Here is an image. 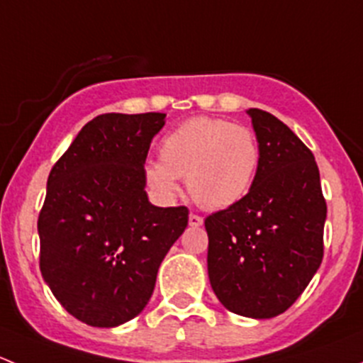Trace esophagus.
Returning <instances> with one entry per match:
<instances>
[{
	"label": "esophagus",
	"instance_id": "obj_1",
	"mask_svg": "<svg viewBox=\"0 0 363 363\" xmlns=\"http://www.w3.org/2000/svg\"><path fill=\"white\" fill-rule=\"evenodd\" d=\"M203 218L199 214H189V226H202Z\"/></svg>",
	"mask_w": 363,
	"mask_h": 363
}]
</instances>
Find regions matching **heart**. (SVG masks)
<instances>
[{
  "mask_svg": "<svg viewBox=\"0 0 363 363\" xmlns=\"http://www.w3.org/2000/svg\"><path fill=\"white\" fill-rule=\"evenodd\" d=\"M259 163L255 133L242 124L216 117H193L168 131L160 161L145 167L149 188L168 200L177 195L179 177L205 208L232 207L250 191Z\"/></svg>",
  "mask_w": 363,
  "mask_h": 363,
  "instance_id": "obj_1",
  "label": "heart"
}]
</instances>
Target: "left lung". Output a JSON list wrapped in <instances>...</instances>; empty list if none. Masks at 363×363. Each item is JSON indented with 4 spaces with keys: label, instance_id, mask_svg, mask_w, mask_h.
<instances>
[{
    "label": "left lung",
    "instance_id": "obj_1",
    "mask_svg": "<svg viewBox=\"0 0 363 363\" xmlns=\"http://www.w3.org/2000/svg\"><path fill=\"white\" fill-rule=\"evenodd\" d=\"M247 113L258 170L242 200L205 218L207 269L226 309L265 320L291 307L320 269L327 202L311 149L272 113Z\"/></svg>",
    "mask_w": 363,
    "mask_h": 363
}]
</instances>
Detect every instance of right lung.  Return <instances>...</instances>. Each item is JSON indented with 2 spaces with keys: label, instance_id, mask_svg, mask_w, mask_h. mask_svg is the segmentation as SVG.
<instances>
[{
  "label": "right lung",
  "instance_id": "obj_1",
  "mask_svg": "<svg viewBox=\"0 0 363 363\" xmlns=\"http://www.w3.org/2000/svg\"><path fill=\"white\" fill-rule=\"evenodd\" d=\"M164 113H101L47 181L38 216L40 270L72 316L111 328L142 313L158 269L188 226V207H156L144 163Z\"/></svg>",
  "mask_w": 363,
  "mask_h": 363
}]
</instances>
